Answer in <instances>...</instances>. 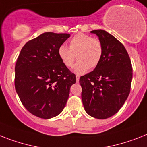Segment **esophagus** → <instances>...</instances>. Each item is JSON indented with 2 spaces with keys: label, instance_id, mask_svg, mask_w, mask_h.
Here are the masks:
<instances>
[{
  "label": "esophagus",
  "instance_id": "34e87169",
  "mask_svg": "<svg viewBox=\"0 0 147 147\" xmlns=\"http://www.w3.org/2000/svg\"><path fill=\"white\" fill-rule=\"evenodd\" d=\"M79 76H76V82H79Z\"/></svg>",
  "mask_w": 147,
  "mask_h": 147
}]
</instances>
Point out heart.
Here are the masks:
<instances>
[{
  "label": "heart",
  "mask_w": 147,
  "mask_h": 147,
  "mask_svg": "<svg viewBox=\"0 0 147 147\" xmlns=\"http://www.w3.org/2000/svg\"><path fill=\"white\" fill-rule=\"evenodd\" d=\"M102 55V46L100 40L88 34H78L69 41V47L62 45L58 48V56L66 67L72 66L76 58L78 61L74 66L76 74H84L94 69L99 65Z\"/></svg>",
  "instance_id": "b5f03b06"
}]
</instances>
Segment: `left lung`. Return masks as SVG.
<instances>
[{"label":"left lung","instance_id":"obj_1","mask_svg":"<svg viewBox=\"0 0 147 147\" xmlns=\"http://www.w3.org/2000/svg\"><path fill=\"white\" fill-rule=\"evenodd\" d=\"M99 38L102 55L99 65L80 78L84 110L105 119L119 112L129 95L132 66L126 49L115 37L102 29L91 31Z\"/></svg>","mask_w":147,"mask_h":147}]
</instances>
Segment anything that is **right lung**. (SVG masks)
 Instances as JSON below:
<instances>
[{
  "label": "right lung",
  "instance_id": "add662e5",
  "mask_svg": "<svg viewBox=\"0 0 147 147\" xmlns=\"http://www.w3.org/2000/svg\"><path fill=\"white\" fill-rule=\"evenodd\" d=\"M69 34L45 32L26 43L15 66V88L32 115L49 119L59 115L76 83V75L63 65L58 48Z\"/></svg>",
  "mask_w": 147,
  "mask_h": 147
}]
</instances>
